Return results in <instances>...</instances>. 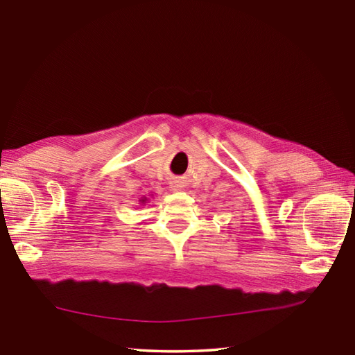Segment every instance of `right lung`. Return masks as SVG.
<instances>
[{
    "instance_id": "right-lung-1",
    "label": "right lung",
    "mask_w": 355,
    "mask_h": 355,
    "mask_svg": "<svg viewBox=\"0 0 355 355\" xmlns=\"http://www.w3.org/2000/svg\"><path fill=\"white\" fill-rule=\"evenodd\" d=\"M140 201H141V205H144V203H146V201H148V198H146V197H143V198H141Z\"/></svg>"
}]
</instances>
